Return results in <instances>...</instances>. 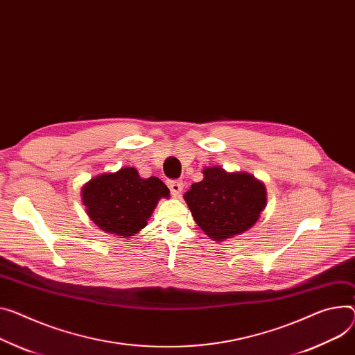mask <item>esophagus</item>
Wrapping results in <instances>:
<instances>
[{
    "mask_svg": "<svg viewBox=\"0 0 355 355\" xmlns=\"http://www.w3.org/2000/svg\"><path fill=\"white\" fill-rule=\"evenodd\" d=\"M168 186L171 189V193L173 196H179L183 190V182L182 180H169Z\"/></svg>",
    "mask_w": 355,
    "mask_h": 355,
    "instance_id": "1",
    "label": "esophagus"
}]
</instances>
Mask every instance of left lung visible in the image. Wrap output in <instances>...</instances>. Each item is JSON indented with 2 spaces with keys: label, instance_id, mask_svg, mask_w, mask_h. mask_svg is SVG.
Instances as JSON below:
<instances>
[{
  "label": "left lung",
  "instance_id": "8db88e82",
  "mask_svg": "<svg viewBox=\"0 0 355 355\" xmlns=\"http://www.w3.org/2000/svg\"><path fill=\"white\" fill-rule=\"evenodd\" d=\"M203 173V180L184 193L200 229L216 241L249 230L266 206L264 184L249 173H227L220 168Z\"/></svg>",
  "mask_w": 355,
  "mask_h": 355
}]
</instances>
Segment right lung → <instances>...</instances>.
<instances>
[{
	"instance_id": "right-lung-1",
	"label": "right lung",
	"mask_w": 355,
	"mask_h": 355,
	"mask_svg": "<svg viewBox=\"0 0 355 355\" xmlns=\"http://www.w3.org/2000/svg\"><path fill=\"white\" fill-rule=\"evenodd\" d=\"M160 198H169L166 184L155 176L142 179L133 168L96 176L83 189L91 220L103 232L123 237L146 226Z\"/></svg>"
}]
</instances>
